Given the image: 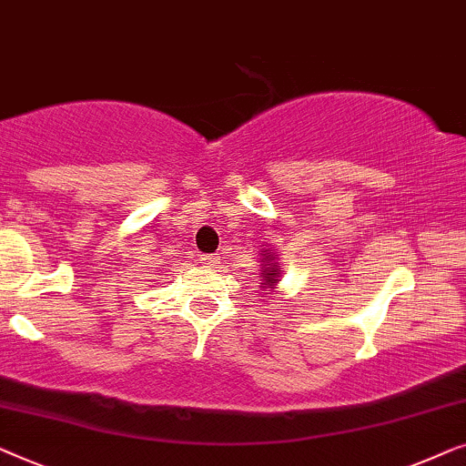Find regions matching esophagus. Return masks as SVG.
<instances>
[{"mask_svg": "<svg viewBox=\"0 0 466 466\" xmlns=\"http://www.w3.org/2000/svg\"><path fill=\"white\" fill-rule=\"evenodd\" d=\"M200 264L202 266H205V268H215V266H218L219 264V258H218V255H200Z\"/></svg>", "mask_w": 466, "mask_h": 466, "instance_id": "1", "label": "esophagus"}]
</instances>
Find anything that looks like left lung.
Here are the masks:
<instances>
[{
	"label": "left lung",
	"mask_w": 466,
	"mask_h": 466,
	"mask_svg": "<svg viewBox=\"0 0 466 466\" xmlns=\"http://www.w3.org/2000/svg\"><path fill=\"white\" fill-rule=\"evenodd\" d=\"M266 258H268V255H266ZM279 274H280V270L277 268V264H270V259H268L266 261V270L261 272V280H264V283H261V285L272 287L279 280Z\"/></svg>",
	"instance_id": "left-lung-1"
}]
</instances>
